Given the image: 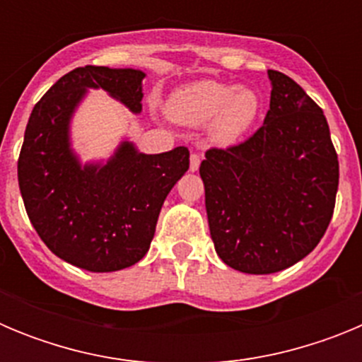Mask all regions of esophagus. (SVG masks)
Listing matches in <instances>:
<instances>
[{
  "instance_id": "34e87169",
  "label": "esophagus",
  "mask_w": 362,
  "mask_h": 362,
  "mask_svg": "<svg viewBox=\"0 0 362 362\" xmlns=\"http://www.w3.org/2000/svg\"><path fill=\"white\" fill-rule=\"evenodd\" d=\"M199 165H201L199 153H192V156H190V172L199 170Z\"/></svg>"
}]
</instances>
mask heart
Masks as SVG:
<instances>
[{
    "label": "heart",
    "mask_w": 362,
    "mask_h": 362,
    "mask_svg": "<svg viewBox=\"0 0 362 362\" xmlns=\"http://www.w3.org/2000/svg\"><path fill=\"white\" fill-rule=\"evenodd\" d=\"M168 117L188 127L209 123L214 143L228 146L252 129L261 99L250 86H235L216 79H199L177 86L166 101Z\"/></svg>",
    "instance_id": "obj_1"
}]
</instances>
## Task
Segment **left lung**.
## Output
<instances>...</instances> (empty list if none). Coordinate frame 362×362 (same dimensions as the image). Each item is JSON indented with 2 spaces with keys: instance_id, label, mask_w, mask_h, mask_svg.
I'll return each instance as SVG.
<instances>
[{
  "instance_id": "8db88e82",
  "label": "left lung",
  "mask_w": 362,
  "mask_h": 362,
  "mask_svg": "<svg viewBox=\"0 0 362 362\" xmlns=\"http://www.w3.org/2000/svg\"><path fill=\"white\" fill-rule=\"evenodd\" d=\"M270 110L245 143L201 163L210 235L223 263L274 274L317 246L330 225L339 161L321 108L292 78L268 70Z\"/></svg>"
}]
</instances>
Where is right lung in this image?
I'll return each mask as SVG.
<instances>
[{
	"label": "right lung",
	"mask_w": 362,
	"mask_h": 362,
	"mask_svg": "<svg viewBox=\"0 0 362 362\" xmlns=\"http://www.w3.org/2000/svg\"><path fill=\"white\" fill-rule=\"evenodd\" d=\"M137 69L79 66L50 86L28 117L18 181L32 226L50 252L88 272H116L141 261L168 192L190 165L185 146L143 153L123 139L107 161L83 165L70 123L86 92L103 88L139 114Z\"/></svg>",
	"instance_id": "right-lung-1"
}]
</instances>
